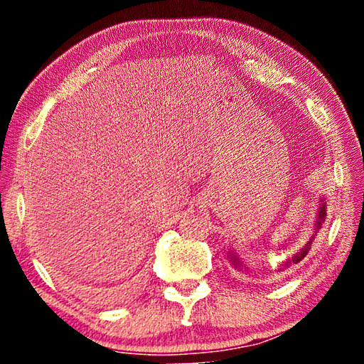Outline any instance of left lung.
Wrapping results in <instances>:
<instances>
[{"mask_svg": "<svg viewBox=\"0 0 364 364\" xmlns=\"http://www.w3.org/2000/svg\"><path fill=\"white\" fill-rule=\"evenodd\" d=\"M321 205H319V208H318V215H316V221H315V232H318L319 230H321V225H323V221L326 220V205H324V197H321ZM315 232H313V236L308 239L306 241V244L304 245V247H301L297 254H294L291 258H286V262H282V264L281 267L278 268V271H282V269H287L289 267H291V264H297L299 262H301L304 260V258L306 257V254H308V250H310V247H311V242H313V239H315ZM228 257H230V262H231V264L234 268H236L237 271H242V269H245V264H244V262L241 260V258H239V255L236 254V252L234 250H230L228 252Z\"/></svg>", "mask_w": 364, "mask_h": 364, "instance_id": "left-lung-1", "label": "left lung"}]
</instances>
